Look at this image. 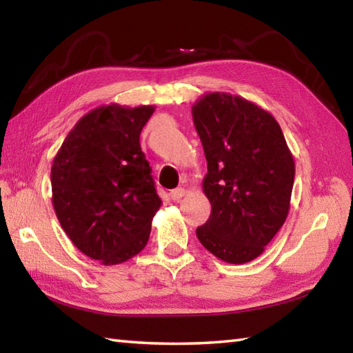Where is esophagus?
Segmentation results:
<instances>
[{"label": "esophagus", "instance_id": "1", "mask_svg": "<svg viewBox=\"0 0 353 353\" xmlns=\"http://www.w3.org/2000/svg\"><path fill=\"white\" fill-rule=\"evenodd\" d=\"M186 194V190L185 188H176V190H172L171 192H170V197L172 199V200H179V199H182L183 196Z\"/></svg>", "mask_w": 353, "mask_h": 353}]
</instances>
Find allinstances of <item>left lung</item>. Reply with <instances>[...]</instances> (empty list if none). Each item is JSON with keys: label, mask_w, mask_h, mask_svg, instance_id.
I'll list each match as a JSON object with an SVG mask.
<instances>
[{"label": "left lung", "mask_w": 353, "mask_h": 353, "mask_svg": "<svg viewBox=\"0 0 353 353\" xmlns=\"http://www.w3.org/2000/svg\"><path fill=\"white\" fill-rule=\"evenodd\" d=\"M205 150L203 191L212 211L199 241L229 264L265 250L287 220L294 159L274 117L238 95L211 92L192 106Z\"/></svg>", "instance_id": "1"}]
</instances>
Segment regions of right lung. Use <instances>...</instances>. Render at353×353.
Listing matches in <instances>:
<instances>
[{"label": "right lung", "instance_id": "obj_1", "mask_svg": "<svg viewBox=\"0 0 353 353\" xmlns=\"http://www.w3.org/2000/svg\"><path fill=\"white\" fill-rule=\"evenodd\" d=\"M154 106H100L80 118L52 161V206L86 256L117 265L144 249L162 205L139 134Z\"/></svg>", "mask_w": 353, "mask_h": 353}]
</instances>
